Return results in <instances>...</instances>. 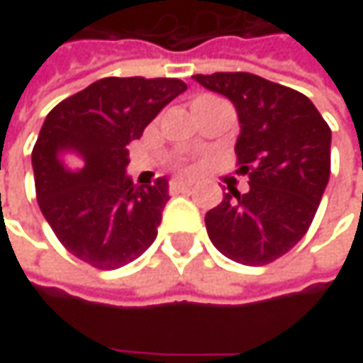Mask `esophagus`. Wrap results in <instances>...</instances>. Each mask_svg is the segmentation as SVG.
Instances as JSON below:
<instances>
[{
    "instance_id": "34e87169",
    "label": "esophagus",
    "mask_w": 363,
    "mask_h": 363,
    "mask_svg": "<svg viewBox=\"0 0 363 363\" xmlns=\"http://www.w3.org/2000/svg\"><path fill=\"white\" fill-rule=\"evenodd\" d=\"M191 189V186L189 184H184V182H172L169 184V191L172 194H182V191H189Z\"/></svg>"
}]
</instances>
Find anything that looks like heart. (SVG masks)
Here are the masks:
<instances>
[{
    "label": "heart",
    "mask_w": 363,
    "mask_h": 363,
    "mask_svg": "<svg viewBox=\"0 0 363 363\" xmlns=\"http://www.w3.org/2000/svg\"><path fill=\"white\" fill-rule=\"evenodd\" d=\"M174 169L177 172V175H189L196 172V163L188 160H177L174 161Z\"/></svg>",
    "instance_id": "1"
}]
</instances>
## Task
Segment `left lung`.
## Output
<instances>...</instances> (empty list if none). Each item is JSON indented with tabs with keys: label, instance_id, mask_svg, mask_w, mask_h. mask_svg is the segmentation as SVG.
Wrapping results in <instances>:
<instances>
[{
	"label": "left lung",
	"instance_id": "8db88e82",
	"mask_svg": "<svg viewBox=\"0 0 363 363\" xmlns=\"http://www.w3.org/2000/svg\"><path fill=\"white\" fill-rule=\"evenodd\" d=\"M208 91L236 106L238 174L248 191L228 186L206 214V230L234 262L262 267L286 255L307 234L331 172V129L299 91L250 72L196 74Z\"/></svg>",
	"mask_w": 363,
	"mask_h": 363
}]
</instances>
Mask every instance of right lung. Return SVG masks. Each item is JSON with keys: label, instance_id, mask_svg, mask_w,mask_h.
Here are the masks:
<instances>
[{"label": "right lung", "instance_id": "add662e5", "mask_svg": "<svg viewBox=\"0 0 363 363\" xmlns=\"http://www.w3.org/2000/svg\"><path fill=\"white\" fill-rule=\"evenodd\" d=\"M186 89L179 78L108 77L50 111L32 151L35 198L70 255L113 271L153 244L167 179L135 186L127 145Z\"/></svg>", "mask_w": 363, "mask_h": 363}]
</instances>
